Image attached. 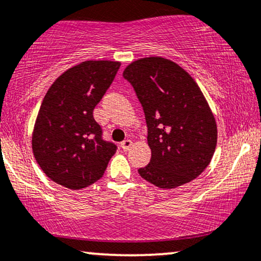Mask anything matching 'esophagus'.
Segmentation results:
<instances>
[{
    "instance_id": "1",
    "label": "esophagus",
    "mask_w": 261,
    "mask_h": 261,
    "mask_svg": "<svg viewBox=\"0 0 261 261\" xmlns=\"http://www.w3.org/2000/svg\"><path fill=\"white\" fill-rule=\"evenodd\" d=\"M134 146V142L131 140H125L120 143V147L123 148V150H130V148Z\"/></svg>"
}]
</instances>
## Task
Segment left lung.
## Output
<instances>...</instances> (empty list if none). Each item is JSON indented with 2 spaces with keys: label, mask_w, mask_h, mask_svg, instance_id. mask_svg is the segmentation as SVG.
Listing matches in <instances>:
<instances>
[{
  "label": "left lung",
  "mask_w": 261,
  "mask_h": 261,
  "mask_svg": "<svg viewBox=\"0 0 261 261\" xmlns=\"http://www.w3.org/2000/svg\"><path fill=\"white\" fill-rule=\"evenodd\" d=\"M136 91L148 126L150 163L138 170L161 189L189 183L208 166L216 150V118L201 89L179 65L142 58L123 72Z\"/></svg>",
  "instance_id": "obj_1"
}]
</instances>
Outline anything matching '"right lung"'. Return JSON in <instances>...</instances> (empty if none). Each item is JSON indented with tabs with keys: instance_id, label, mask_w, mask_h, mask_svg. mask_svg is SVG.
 Wrapping results in <instances>:
<instances>
[{
	"instance_id": "right-lung-1",
	"label": "right lung",
	"mask_w": 261,
	"mask_h": 261,
	"mask_svg": "<svg viewBox=\"0 0 261 261\" xmlns=\"http://www.w3.org/2000/svg\"><path fill=\"white\" fill-rule=\"evenodd\" d=\"M119 67V61H83L48 89L32 131V151L53 182L77 190L103 176L117 147L102 140L92 112Z\"/></svg>"
}]
</instances>
